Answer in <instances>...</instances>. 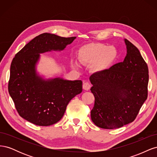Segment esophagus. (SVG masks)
Returning <instances> with one entry per match:
<instances>
[{"instance_id": "34e87169", "label": "esophagus", "mask_w": 157, "mask_h": 157, "mask_svg": "<svg viewBox=\"0 0 157 157\" xmlns=\"http://www.w3.org/2000/svg\"><path fill=\"white\" fill-rule=\"evenodd\" d=\"M82 87H83V89H84V90H90V87H91V85H90V84L88 83V82H84V83H83Z\"/></svg>"}]
</instances>
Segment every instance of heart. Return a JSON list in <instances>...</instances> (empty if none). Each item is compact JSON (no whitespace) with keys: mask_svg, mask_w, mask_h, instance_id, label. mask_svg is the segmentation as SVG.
<instances>
[{"mask_svg":"<svg viewBox=\"0 0 157 157\" xmlns=\"http://www.w3.org/2000/svg\"><path fill=\"white\" fill-rule=\"evenodd\" d=\"M118 55L117 49L102 43H92L84 48L81 54L82 63L92 64L96 63V71H103L107 69Z\"/></svg>","mask_w":157,"mask_h":157,"instance_id":"obj_1","label":"heart"}]
</instances>
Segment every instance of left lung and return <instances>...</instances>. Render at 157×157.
Returning <instances> with one entry per match:
<instances>
[{
	"label": "left lung",
	"mask_w": 157,
	"mask_h": 157,
	"mask_svg": "<svg viewBox=\"0 0 157 157\" xmlns=\"http://www.w3.org/2000/svg\"><path fill=\"white\" fill-rule=\"evenodd\" d=\"M124 42V61L90 77L95 98L91 118L104 129H116L134 121L147 98L148 67L139 50L127 39Z\"/></svg>",
	"instance_id": "8db88e82"
}]
</instances>
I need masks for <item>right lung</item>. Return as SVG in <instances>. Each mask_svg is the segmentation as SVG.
I'll use <instances>...</instances> for the list:
<instances>
[{"label":"right lung","instance_id":"right-lung-1","mask_svg":"<svg viewBox=\"0 0 157 157\" xmlns=\"http://www.w3.org/2000/svg\"><path fill=\"white\" fill-rule=\"evenodd\" d=\"M75 36L61 37L45 33L36 36L16 54L10 65L8 92L22 118L37 126L56 124L68 103L82 91L81 80L56 78L44 80L36 73L40 54L63 50Z\"/></svg>","mask_w":157,"mask_h":157}]
</instances>
